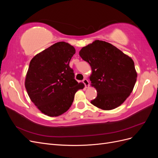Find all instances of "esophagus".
<instances>
[{
    "mask_svg": "<svg viewBox=\"0 0 158 158\" xmlns=\"http://www.w3.org/2000/svg\"><path fill=\"white\" fill-rule=\"evenodd\" d=\"M83 83L84 84V85H85V88H88L89 86V81L86 79V78H85V79H84L83 80Z\"/></svg>",
    "mask_w": 158,
    "mask_h": 158,
    "instance_id": "esophagus-1",
    "label": "esophagus"
}]
</instances>
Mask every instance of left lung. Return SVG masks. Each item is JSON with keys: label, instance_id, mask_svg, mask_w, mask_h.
Here are the masks:
<instances>
[{"label": "left lung", "instance_id": "1", "mask_svg": "<svg viewBox=\"0 0 158 158\" xmlns=\"http://www.w3.org/2000/svg\"><path fill=\"white\" fill-rule=\"evenodd\" d=\"M79 55L92 68L89 80L98 94L91 103L103 110L120 106L136 82L132 59L109 43L99 40L84 47Z\"/></svg>", "mask_w": 158, "mask_h": 158}]
</instances>
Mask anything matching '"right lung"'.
I'll return each instance as SVG.
<instances>
[{
    "label": "right lung",
    "instance_id": "1",
    "mask_svg": "<svg viewBox=\"0 0 158 158\" xmlns=\"http://www.w3.org/2000/svg\"><path fill=\"white\" fill-rule=\"evenodd\" d=\"M73 46L60 41L36 55L31 60L25 87L31 102L49 117L65 113L73 104L76 92L84 85L74 79L69 66L75 54Z\"/></svg>",
    "mask_w": 158,
    "mask_h": 158
}]
</instances>
